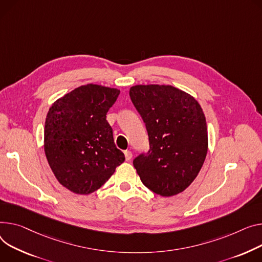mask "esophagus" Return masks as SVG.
I'll list each match as a JSON object with an SVG mask.
<instances>
[{
	"instance_id": "34e87169",
	"label": "esophagus",
	"mask_w": 262,
	"mask_h": 262,
	"mask_svg": "<svg viewBox=\"0 0 262 262\" xmlns=\"http://www.w3.org/2000/svg\"><path fill=\"white\" fill-rule=\"evenodd\" d=\"M124 155H125V160H126V161H129V160L132 159L133 154H132L130 150H125V151H124Z\"/></svg>"
}]
</instances>
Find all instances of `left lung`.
I'll list each match as a JSON object with an SVG mask.
<instances>
[{
	"mask_svg": "<svg viewBox=\"0 0 262 262\" xmlns=\"http://www.w3.org/2000/svg\"><path fill=\"white\" fill-rule=\"evenodd\" d=\"M129 97L148 134L149 149L134 159L142 183L163 197L195 180L207 152L206 121L200 104L170 85H136Z\"/></svg>",
	"mask_w": 262,
	"mask_h": 262,
	"instance_id": "left-lung-1",
	"label": "left lung"
}]
</instances>
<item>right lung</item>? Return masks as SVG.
Segmentation results:
<instances>
[{
	"label": "right lung",
	"instance_id": "right-lung-1",
	"mask_svg": "<svg viewBox=\"0 0 262 262\" xmlns=\"http://www.w3.org/2000/svg\"><path fill=\"white\" fill-rule=\"evenodd\" d=\"M119 94L116 89L87 84L57 100L48 111L46 158L58 181L73 193H94L125 160L106 120Z\"/></svg>",
	"mask_w": 262,
	"mask_h": 262
}]
</instances>
